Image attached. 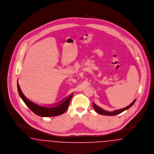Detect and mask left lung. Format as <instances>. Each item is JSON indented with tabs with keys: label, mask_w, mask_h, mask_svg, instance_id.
Wrapping results in <instances>:
<instances>
[{
	"label": "left lung",
	"mask_w": 154,
	"mask_h": 154,
	"mask_svg": "<svg viewBox=\"0 0 154 154\" xmlns=\"http://www.w3.org/2000/svg\"><path fill=\"white\" fill-rule=\"evenodd\" d=\"M135 101H136V99L129 105H128L127 107L122 108V109H118V110H113L112 112L107 111V110H105L100 108V107L98 106L95 103H94V102L93 103V107H94L95 110L97 113H98L100 114L105 115V116H115V115H117L118 114L121 113L123 112L124 111H125V110H127L128 109H129L130 107H131L134 105V102H135Z\"/></svg>",
	"instance_id": "8db88e82"
}]
</instances>
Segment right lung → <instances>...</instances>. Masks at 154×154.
<instances>
[{
  "mask_svg": "<svg viewBox=\"0 0 154 154\" xmlns=\"http://www.w3.org/2000/svg\"><path fill=\"white\" fill-rule=\"evenodd\" d=\"M17 87L19 95L21 99L26 105L35 114L41 117H53L64 113L69 106V101L74 95V93H72L66 98L60 100V102L46 107L38 105L26 97V96L22 93L18 81Z\"/></svg>",
  "mask_w": 154,
  "mask_h": 154,
  "instance_id": "add662e5",
  "label": "right lung"
}]
</instances>
